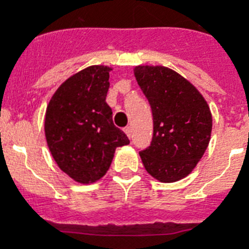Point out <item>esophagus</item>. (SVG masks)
I'll list each match as a JSON object with an SVG mask.
<instances>
[{
    "mask_svg": "<svg viewBox=\"0 0 249 249\" xmlns=\"http://www.w3.org/2000/svg\"><path fill=\"white\" fill-rule=\"evenodd\" d=\"M125 134L128 136L129 140H132V128H125Z\"/></svg>",
    "mask_w": 249,
    "mask_h": 249,
    "instance_id": "esophagus-1",
    "label": "esophagus"
}]
</instances>
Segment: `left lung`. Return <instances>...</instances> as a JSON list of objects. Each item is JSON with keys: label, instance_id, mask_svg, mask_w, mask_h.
Wrapping results in <instances>:
<instances>
[{"label": "left lung", "instance_id": "left-lung-1", "mask_svg": "<svg viewBox=\"0 0 249 249\" xmlns=\"http://www.w3.org/2000/svg\"><path fill=\"white\" fill-rule=\"evenodd\" d=\"M133 71L154 117L151 144L140 152L144 169L164 183L179 181L193 172L208 147V103L189 80L170 68L137 66Z\"/></svg>", "mask_w": 249, "mask_h": 249}]
</instances>
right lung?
Wrapping results in <instances>:
<instances>
[{
	"label": "right lung",
	"instance_id": "right-lung-1",
	"mask_svg": "<svg viewBox=\"0 0 249 249\" xmlns=\"http://www.w3.org/2000/svg\"><path fill=\"white\" fill-rule=\"evenodd\" d=\"M108 66H90L68 77L56 89L45 115L48 147L60 169L73 181L88 185L101 179L115 150L129 144L112 121L106 103Z\"/></svg>",
	"mask_w": 249,
	"mask_h": 249
}]
</instances>
